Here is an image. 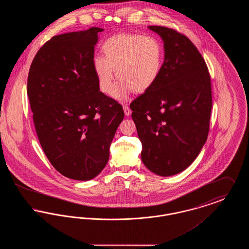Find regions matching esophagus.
<instances>
[{
  "label": "esophagus",
  "instance_id": "34e87169",
  "mask_svg": "<svg viewBox=\"0 0 249 249\" xmlns=\"http://www.w3.org/2000/svg\"><path fill=\"white\" fill-rule=\"evenodd\" d=\"M123 110H124V114L126 117H129L131 114V110L127 105H123Z\"/></svg>",
  "mask_w": 249,
  "mask_h": 249
}]
</instances>
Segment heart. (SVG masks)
<instances>
[{
    "mask_svg": "<svg viewBox=\"0 0 249 249\" xmlns=\"http://www.w3.org/2000/svg\"><path fill=\"white\" fill-rule=\"evenodd\" d=\"M103 56H95L93 69L101 89L110 94L115 87L114 71L121 80L113 97L119 102L130 92L143 93L157 82L163 65V48L154 36L119 34L102 45Z\"/></svg>",
    "mask_w": 249,
    "mask_h": 249,
    "instance_id": "obj_1",
    "label": "heart"
}]
</instances>
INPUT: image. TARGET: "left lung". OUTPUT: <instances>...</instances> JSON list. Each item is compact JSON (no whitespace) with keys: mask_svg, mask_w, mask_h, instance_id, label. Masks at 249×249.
<instances>
[{"mask_svg":"<svg viewBox=\"0 0 249 249\" xmlns=\"http://www.w3.org/2000/svg\"><path fill=\"white\" fill-rule=\"evenodd\" d=\"M163 41L164 62L154 86L131 103L142 163L160 177L186 170L209 131L211 80L201 53L188 37L148 26Z\"/></svg>","mask_w":249,"mask_h":249,"instance_id":"8db88e82","label":"left lung"}]
</instances>
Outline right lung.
Returning <instances> with one entry per match:
<instances>
[{"mask_svg": "<svg viewBox=\"0 0 249 249\" xmlns=\"http://www.w3.org/2000/svg\"><path fill=\"white\" fill-rule=\"evenodd\" d=\"M101 28L54 36L32 62L27 93L36 133L53 167L88 181L107 166L124 118L122 107L100 91L93 69Z\"/></svg>", "mask_w": 249, "mask_h": 249, "instance_id": "obj_1", "label": "right lung"}]
</instances>
